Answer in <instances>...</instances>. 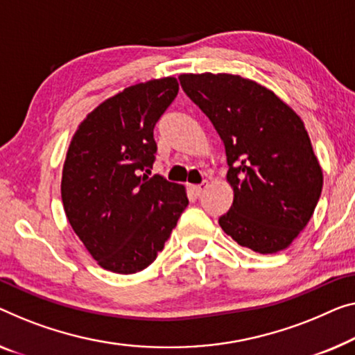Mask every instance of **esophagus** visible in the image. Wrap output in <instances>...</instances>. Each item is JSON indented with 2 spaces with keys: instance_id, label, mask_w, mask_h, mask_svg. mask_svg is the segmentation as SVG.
<instances>
[{
  "instance_id": "obj_1",
  "label": "esophagus",
  "mask_w": 355,
  "mask_h": 355,
  "mask_svg": "<svg viewBox=\"0 0 355 355\" xmlns=\"http://www.w3.org/2000/svg\"><path fill=\"white\" fill-rule=\"evenodd\" d=\"M207 188H209V182H207V180H204V182L200 184H196V187H193V191L198 196H200Z\"/></svg>"
}]
</instances>
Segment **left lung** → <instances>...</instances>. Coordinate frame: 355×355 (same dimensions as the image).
Instances as JSON below:
<instances>
[{
	"instance_id": "left-lung-1",
	"label": "left lung",
	"mask_w": 355,
	"mask_h": 355,
	"mask_svg": "<svg viewBox=\"0 0 355 355\" xmlns=\"http://www.w3.org/2000/svg\"><path fill=\"white\" fill-rule=\"evenodd\" d=\"M178 79L225 145L234 199L218 218L221 230L263 255L287 248L313 216L324 184L303 121L252 79L226 73Z\"/></svg>"
}]
</instances>
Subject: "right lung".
Wrapping results in <instances>:
<instances>
[{
  "label": "right lung",
  "instance_id": "right-lung-1",
  "mask_svg": "<svg viewBox=\"0 0 355 355\" xmlns=\"http://www.w3.org/2000/svg\"><path fill=\"white\" fill-rule=\"evenodd\" d=\"M177 94L175 78L127 87L87 114L68 148L63 209L94 260L111 272L150 266L188 205L182 184L141 175L156 159L155 125Z\"/></svg>",
  "mask_w": 355,
  "mask_h": 355
}]
</instances>
